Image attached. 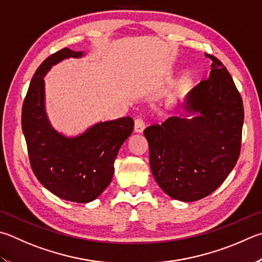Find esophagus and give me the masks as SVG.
I'll list each match as a JSON object with an SVG mask.
<instances>
[{
	"instance_id": "esophagus-1",
	"label": "esophagus",
	"mask_w": 262,
	"mask_h": 262,
	"mask_svg": "<svg viewBox=\"0 0 262 262\" xmlns=\"http://www.w3.org/2000/svg\"><path fill=\"white\" fill-rule=\"evenodd\" d=\"M144 121H143V119H141V118H139V119H136L135 120V122H134V132L135 133H142L144 130Z\"/></svg>"
}]
</instances>
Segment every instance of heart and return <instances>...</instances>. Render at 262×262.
Masks as SVG:
<instances>
[{
  "mask_svg": "<svg viewBox=\"0 0 262 262\" xmlns=\"http://www.w3.org/2000/svg\"><path fill=\"white\" fill-rule=\"evenodd\" d=\"M174 96H175V93H172L169 95V98H174Z\"/></svg>",
  "mask_w": 262,
  "mask_h": 262,
  "instance_id": "obj_1",
  "label": "heart"
}]
</instances>
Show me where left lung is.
<instances>
[{
  "mask_svg": "<svg viewBox=\"0 0 262 262\" xmlns=\"http://www.w3.org/2000/svg\"><path fill=\"white\" fill-rule=\"evenodd\" d=\"M210 77L184 97L182 117H170L144 130L156 182L177 201L194 202L222 184L238 160L243 101L220 60Z\"/></svg>",
  "mask_w": 262,
  "mask_h": 262,
  "instance_id": "left-lung-1",
  "label": "left lung"
}]
</instances>
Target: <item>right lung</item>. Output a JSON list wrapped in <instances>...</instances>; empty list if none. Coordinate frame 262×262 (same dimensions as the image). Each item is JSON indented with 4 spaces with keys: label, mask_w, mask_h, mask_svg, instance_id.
I'll return each instance as SVG.
<instances>
[{
    "label": "right lung",
    "mask_w": 262,
    "mask_h": 262,
    "mask_svg": "<svg viewBox=\"0 0 262 262\" xmlns=\"http://www.w3.org/2000/svg\"><path fill=\"white\" fill-rule=\"evenodd\" d=\"M82 56L83 51L69 48L49 56L33 75L21 112L35 177L57 197L74 203L93 202L108 187L119 149L134 128L130 117L97 122L78 136H66L52 127L46 111V74L61 60Z\"/></svg>",
    "instance_id": "add662e5"
}]
</instances>
